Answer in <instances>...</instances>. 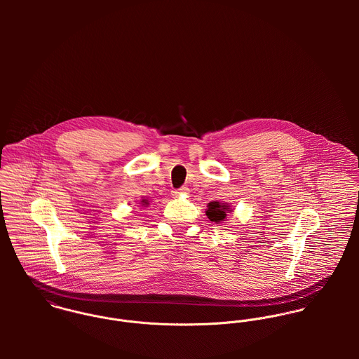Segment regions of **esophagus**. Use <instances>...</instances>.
I'll return each mask as SVG.
<instances>
[{
  "label": "esophagus",
  "instance_id": "34e87169",
  "mask_svg": "<svg viewBox=\"0 0 359 359\" xmlns=\"http://www.w3.org/2000/svg\"><path fill=\"white\" fill-rule=\"evenodd\" d=\"M188 192H189V189H188L187 187H182V188H180V189L172 191V195H174V196H180V195H187Z\"/></svg>",
  "mask_w": 359,
  "mask_h": 359
}]
</instances>
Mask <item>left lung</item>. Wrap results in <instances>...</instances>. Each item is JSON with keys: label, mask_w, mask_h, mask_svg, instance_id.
I'll use <instances>...</instances> for the list:
<instances>
[{"label": "left lung", "mask_w": 359, "mask_h": 359, "mask_svg": "<svg viewBox=\"0 0 359 359\" xmlns=\"http://www.w3.org/2000/svg\"><path fill=\"white\" fill-rule=\"evenodd\" d=\"M228 211H232V210H231V205H228V203H221V202H218V201H214V202H210V203L207 205L205 215H207V218H208L211 222L221 224L222 221H225Z\"/></svg>", "instance_id": "8db88e82"}]
</instances>
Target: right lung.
Returning a JSON list of instances; mask_svg holds the SVG:
<instances>
[{"mask_svg": "<svg viewBox=\"0 0 359 359\" xmlns=\"http://www.w3.org/2000/svg\"><path fill=\"white\" fill-rule=\"evenodd\" d=\"M141 205H149V202H148V201H147V199H142V201H141Z\"/></svg>", "mask_w": 359, "mask_h": 359, "instance_id": "add662e5", "label": "right lung"}]
</instances>
